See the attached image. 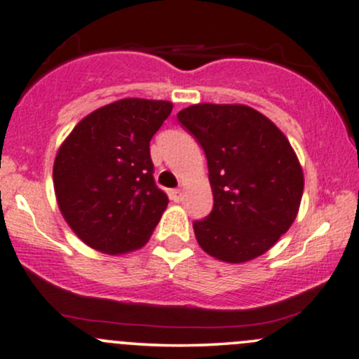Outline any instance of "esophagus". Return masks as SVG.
Segmentation results:
<instances>
[{"label":"esophagus","instance_id":"obj_1","mask_svg":"<svg viewBox=\"0 0 359 359\" xmlns=\"http://www.w3.org/2000/svg\"><path fill=\"white\" fill-rule=\"evenodd\" d=\"M168 196H170V199L174 201V203H180L184 197V191L182 189H172V191L168 192Z\"/></svg>","mask_w":359,"mask_h":359}]
</instances>
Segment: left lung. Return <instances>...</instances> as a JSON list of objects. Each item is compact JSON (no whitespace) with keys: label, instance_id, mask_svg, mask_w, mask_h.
I'll return each mask as SVG.
<instances>
[{"label":"left lung","instance_id":"left-lung-1","mask_svg":"<svg viewBox=\"0 0 359 359\" xmlns=\"http://www.w3.org/2000/svg\"><path fill=\"white\" fill-rule=\"evenodd\" d=\"M208 158L214 205L194 221L197 243L226 263L269 251L294 222L304 174L288 140L245 104H194L177 114Z\"/></svg>","mask_w":359,"mask_h":359}]
</instances>
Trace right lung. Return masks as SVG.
<instances>
[{"instance_id": "add662e5", "label": "right lung", "mask_w": 359, "mask_h": 359, "mask_svg": "<svg viewBox=\"0 0 359 359\" xmlns=\"http://www.w3.org/2000/svg\"><path fill=\"white\" fill-rule=\"evenodd\" d=\"M172 102L128 97L93 111L65 138L53 163L59 209L90 248H142L168 204L156 187L150 140Z\"/></svg>"}]
</instances>
